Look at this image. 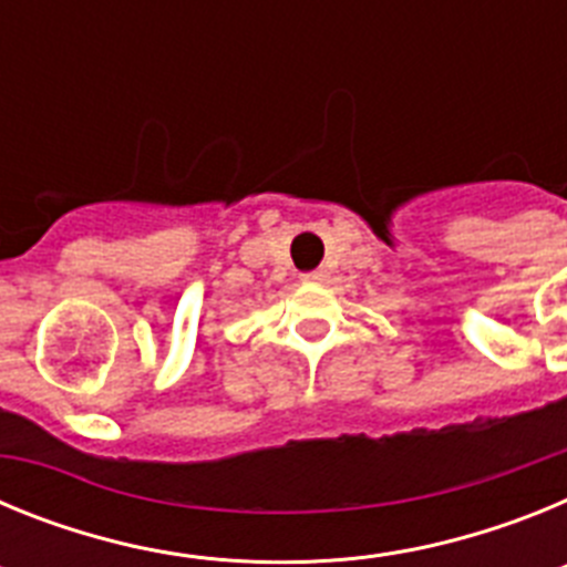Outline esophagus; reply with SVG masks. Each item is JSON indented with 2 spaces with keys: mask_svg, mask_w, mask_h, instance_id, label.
Wrapping results in <instances>:
<instances>
[{
  "mask_svg": "<svg viewBox=\"0 0 567 567\" xmlns=\"http://www.w3.org/2000/svg\"><path fill=\"white\" fill-rule=\"evenodd\" d=\"M329 278L327 269H315V272H307V275H300V280L303 284H323V280Z\"/></svg>",
  "mask_w": 567,
  "mask_h": 567,
  "instance_id": "34e87169",
  "label": "esophagus"
}]
</instances>
